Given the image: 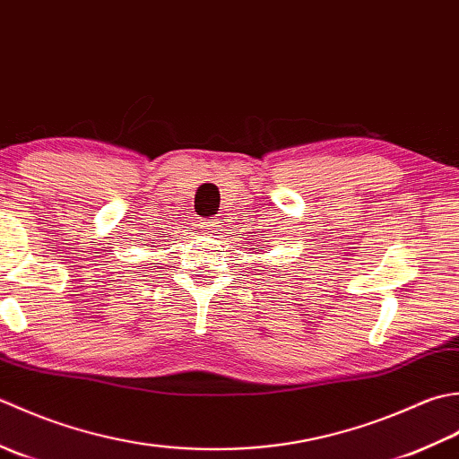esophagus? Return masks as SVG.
Here are the masks:
<instances>
[{"label": "esophagus", "mask_w": 459, "mask_h": 459, "mask_svg": "<svg viewBox=\"0 0 459 459\" xmlns=\"http://www.w3.org/2000/svg\"><path fill=\"white\" fill-rule=\"evenodd\" d=\"M220 223L218 220H204L200 221V228L205 231V233H213V231H220Z\"/></svg>", "instance_id": "obj_1"}]
</instances>
